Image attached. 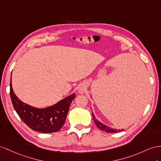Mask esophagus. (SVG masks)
<instances>
[{
    "label": "esophagus",
    "instance_id": "34e87169",
    "mask_svg": "<svg viewBox=\"0 0 161 161\" xmlns=\"http://www.w3.org/2000/svg\"><path fill=\"white\" fill-rule=\"evenodd\" d=\"M85 91H86V87H85V86L81 85V86H80L79 87H78V92L79 93H83Z\"/></svg>",
    "mask_w": 161,
    "mask_h": 161
}]
</instances>
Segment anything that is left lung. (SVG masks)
<instances>
[{
    "mask_svg": "<svg viewBox=\"0 0 161 161\" xmlns=\"http://www.w3.org/2000/svg\"><path fill=\"white\" fill-rule=\"evenodd\" d=\"M92 117H93V121L94 122H95L96 126L100 130H103V131H104L106 132H109V133H112V132H120V131H122V130H117V129H113V128H110L108 126H106V125L104 124H103L101 122H100V121H97L96 119L95 116H94L93 113H92Z\"/></svg>",
    "mask_w": 161,
    "mask_h": 161,
    "instance_id": "8db88e82",
    "label": "left lung"
}]
</instances>
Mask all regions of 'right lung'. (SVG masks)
<instances>
[{
  "mask_svg": "<svg viewBox=\"0 0 161 161\" xmlns=\"http://www.w3.org/2000/svg\"><path fill=\"white\" fill-rule=\"evenodd\" d=\"M10 96L15 111L27 126L34 131L51 133L58 131L64 126L70 104L76 94H72L51 107L37 108L18 98L13 92L11 76Z\"/></svg>",
  "mask_w": 161,
  "mask_h": 161,
  "instance_id": "add662e5",
  "label": "right lung"
}]
</instances>
